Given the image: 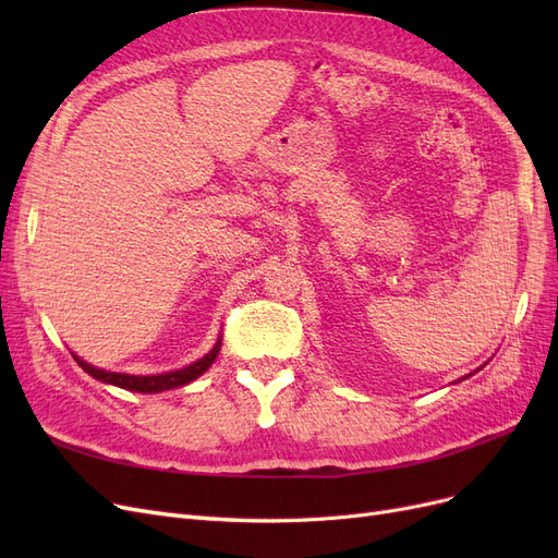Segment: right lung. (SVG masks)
Here are the masks:
<instances>
[{"mask_svg":"<svg viewBox=\"0 0 558 558\" xmlns=\"http://www.w3.org/2000/svg\"><path fill=\"white\" fill-rule=\"evenodd\" d=\"M218 351H221V340L214 344V349L207 353V356L197 359L195 363L185 365L181 369H174V373H165V375H125V373H109V369H99L86 361H81L78 356H74V361L86 369L90 377H95L97 381H105V384H113V386H121L125 391H134V393H160V391H170V388L177 386H185L191 384L193 379H197L202 373H207L211 367V363L216 361Z\"/></svg>","mask_w":558,"mask_h":558,"instance_id":"obj_1","label":"right lung"}]
</instances>
